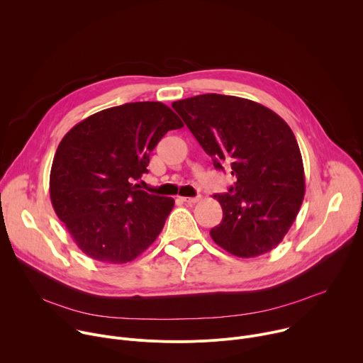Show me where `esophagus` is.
<instances>
[{
	"mask_svg": "<svg viewBox=\"0 0 363 363\" xmlns=\"http://www.w3.org/2000/svg\"><path fill=\"white\" fill-rule=\"evenodd\" d=\"M201 199V196L198 195V196H181V201H184V202H186V203H195V202H198Z\"/></svg>",
	"mask_w": 363,
	"mask_h": 363,
	"instance_id": "obj_1",
	"label": "esophagus"
}]
</instances>
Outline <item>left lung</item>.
I'll use <instances>...</instances> for the list:
<instances>
[{
	"mask_svg": "<svg viewBox=\"0 0 363 363\" xmlns=\"http://www.w3.org/2000/svg\"><path fill=\"white\" fill-rule=\"evenodd\" d=\"M210 155L216 169L231 167L235 182L214 198L223 221L210 234L237 257L272 251L296 220L304 195L301 153L290 126L248 99L206 93L172 103Z\"/></svg>",
	"mask_w": 363,
	"mask_h": 363,
	"instance_id": "left-lung-1",
	"label": "left lung"
}]
</instances>
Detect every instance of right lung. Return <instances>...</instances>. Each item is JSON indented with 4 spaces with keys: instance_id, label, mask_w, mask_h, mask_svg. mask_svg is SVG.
Returning a JSON list of instances; mask_svg holds the SVG:
<instances>
[{
    "instance_id": "right-lung-1",
    "label": "right lung",
    "mask_w": 363,
    "mask_h": 363,
    "mask_svg": "<svg viewBox=\"0 0 363 363\" xmlns=\"http://www.w3.org/2000/svg\"><path fill=\"white\" fill-rule=\"evenodd\" d=\"M161 101L100 111L62 139L50 172V198L79 248L93 260H135L162 231L175 201L139 189L149 155L182 128Z\"/></svg>"
}]
</instances>
